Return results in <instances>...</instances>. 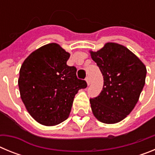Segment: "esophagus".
<instances>
[{
	"label": "esophagus",
	"mask_w": 155,
	"mask_h": 155,
	"mask_svg": "<svg viewBox=\"0 0 155 155\" xmlns=\"http://www.w3.org/2000/svg\"><path fill=\"white\" fill-rule=\"evenodd\" d=\"M85 81H86V82H87V85H89V84H90V82H91V79H90V78H89V77H88V76H87V77H86Z\"/></svg>",
	"instance_id": "obj_1"
}]
</instances>
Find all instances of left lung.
Segmentation results:
<instances>
[{"label": "left lung", "instance_id": "1", "mask_svg": "<svg viewBox=\"0 0 155 155\" xmlns=\"http://www.w3.org/2000/svg\"><path fill=\"white\" fill-rule=\"evenodd\" d=\"M104 79L98 96L90 98L94 116L104 124H116L131 113L145 84L144 64L127 47L108 42L97 52L91 51Z\"/></svg>", "mask_w": 155, "mask_h": 155}]
</instances>
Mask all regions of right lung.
<instances>
[{
  "mask_svg": "<svg viewBox=\"0 0 155 155\" xmlns=\"http://www.w3.org/2000/svg\"><path fill=\"white\" fill-rule=\"evenodd\" d=\"M70 53L57 43L35 50L19 71L21 98L31 117L45 126H54L68 118L75 94L85 88L77 78V68L67 65Z\"/></svg>",
  "mask_w": 155,
  "mask_h": 155,
  "instance_id": "1",
  "label": "right lung"
}]
</instances>
